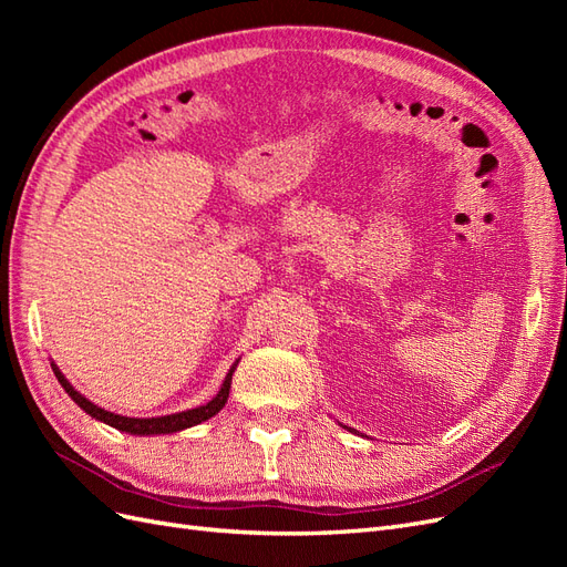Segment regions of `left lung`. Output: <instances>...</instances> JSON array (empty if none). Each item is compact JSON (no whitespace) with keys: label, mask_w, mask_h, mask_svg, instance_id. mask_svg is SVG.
<instances>
[{"label":"left lung","mask_w":567,"mask_h":567,"mask_svg":"<svg viewBox=\"0 0 567 567\" xmlns=\"http://www.w3.org/2000/svg\"><path fill=\"white\" fill-rule=\"evenodd\" d=\"M342 427H348V425H342ZM348 431H350V433H357V431H354V427H348Z\"/></svg>","instance_id":"obj_1"}]
</instances>
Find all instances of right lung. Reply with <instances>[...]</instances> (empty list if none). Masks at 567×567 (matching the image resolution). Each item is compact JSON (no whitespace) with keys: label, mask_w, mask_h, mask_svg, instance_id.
<instances>
[{"label":"right lung","mask_w":567,"mask_h":567,"mask_svg":"<svg viewBox=\"0 0 567 567\" xmlns=\"http://www.w3.org/2000/svg\"><path fill=\"white\" fill-rule=\"evenodd\" d=\"M238 367V359L231 364L229 373L225 375V383H221L219 392L215 394V398L210 402H205L196 409H186V411H177V414H167V416H151V419H132V416H123V414H113V411L109 409H101L99 404L90 402L84 394H80L71 383H68L65 375L61 373V369L51 362V369H54V375L59 379L61 388L68 392V398H71L82 411H87V414L101 423H106L111 427H115V431L120 433H130V435H169V433H179V431H186V427L192 425H198L203 421L213 419L217 411L227 404V398H229V388H231V375Z\"/></svg>","instance_id":"1"}]
</instances>
